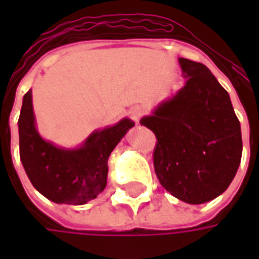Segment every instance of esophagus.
Listing matches in <instances>:
<instances>
[{"mask_svg": "<svg viewBox=\"0 0 259 259\" xmlns=\"http://www.w3.org/2000/svg\"><path fill=\"white\" fill-rule=\"evenodd\" d=\"M143 113H144V111H143V108L139 107V105H135V107H132V109H130V118L135 120L136 123H139L140 122V118L143 116Z\"/></svg>", "mask_w": 259, "mask_h": 259, "instance_id": "34e87169", "label": "esophagus"}]
</instances>
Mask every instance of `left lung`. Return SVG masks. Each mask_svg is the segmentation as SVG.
I'll return each mask as SVG.
<instances>
[{
	"mask_svg": "<svg viewBox=\"0 0 259 259\" xmlns=\"http://www.w3.org/2000/svg\"><path fill=\"white\" fill-rule=\"evenodd\" d=\"M186 84L140 123L154 132L159 183L187 204H204L232 183L243 151L228 91L205 65L179 58Z\"/></svg>",
	"mask_w": 259,
	"mask_h": 259,
	"instance_id": "obj_1",
	"label": "left lung"
}]
</instances>
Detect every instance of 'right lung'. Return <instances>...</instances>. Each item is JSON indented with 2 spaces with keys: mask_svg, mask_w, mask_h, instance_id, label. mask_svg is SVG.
Returning <instances> with one entry per match:
<instances>
[{
  "mask_svg": "<svg viewBox=\"0 0 259 259\" xmlns=\"http://www.w3.org/2000/svg\"><path fill=\"white\" fill-rule=\"evenodd\" d=\"M18 126L20 161L34 189L57 204L83 205L105 189L108 158L135 122L124 118L91 133L79 148H61L38 135L29 90L23 97Z\"/></svg>",
  "mask_w": 259,
  "mask_h": 259,
  "instance_id": "1",
  "label": "right lung"
}]
</instances>
